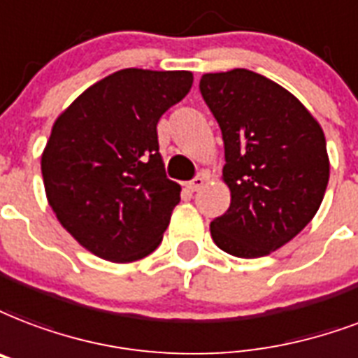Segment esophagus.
Returning <instances> with one entry per match:
<instances>
[{
  "label": "esophagus",
  "mask_w": 358,
  "mask_h": 358,
  "mask_svg": "<svg viewBox=\"0 0 358 358\" xmlns=\"http://www.w3.org/2000/svg\"><path fill=\"white\" fill-rule=\"evenodd\" d=\"M203 184H204L203 176H195V178L191 180V182H187V187H189L191 191H197L203 187Z\"/></svg>",
  "instance_id": "obj_1"
}]
</instances>
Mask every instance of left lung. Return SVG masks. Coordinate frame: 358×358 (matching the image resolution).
<instances>
[{
    "mask_svg": "<svg viewBox=\"0 0 358 358\" xmlns=\"http://www.w3.org/2000/svg\"><path fill=\"white\" fill-rule=\"evenodd\" d=\"M204 103L225 144L231 206L210 223L234 257H263L312 222L329 184L321 125L293 94L248 69L203 75Z\"/></svg>",
    "mask_w": 358,
    "mask_h": 358,
    "instance_id": "8db88e82",
    "label": "left lung"
}]
</instances>
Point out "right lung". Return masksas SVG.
I'll return each mask as SVG.
<instances>
[{"mask_svg":"<svg viewBox=\"0 0 358 358\" xmlns=\"http://www.w3.org/2000/svg\"><path fill=\"white\" fill-rule=\"evenodd\" d=\"M189 71L122 69L90 86L52 127L41 159L48 203L88 252L131 263L154 252L180 203L157 122L187 95Z\"/></svg>","mask_w":358,"mask_h":358,"instance_id":"obj_1","label":"right lung"}]
</instances>
